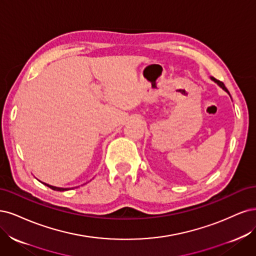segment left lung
I'll return each mask as SVG.
<instances>
[{"label": "left lung", "instance_id": "obj_1", "mask_svg": "<svg viewBox=\"0 0 256 256\" xmlns=\"http://www.w3.org/2000/svg\"><path fill=\"white\" fill-rule=\"evenodd\" d=\"M212 78V80L214 82H215V83H217V84H218V85H219V86H220V87H221L222 89H224V90H226V92H228V94H230V92H228V90L226 89V87L224 86V83H222V82H220V80H216L215 78Z\"/></svg>", "mask_w": 256, "mask_h": 256}]
</instances>
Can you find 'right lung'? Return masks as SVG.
<instances>
[{
  "label": "right lung",
  "instance_id": "right-lung-1",
  "mask_svg": "<svg viewBox=\"0 0 256 256\" xmlns=\"http://www.w3.org/2000/svg\"><path fill=\"white\" fill-rule=\"evenodd\" d=\"M42 183V182H41ZM42 184H44L46 186H48V187H50L51 189H53V190H56V192H64V190H68L69 188H60V187H55V186H52V185H48V184H46V183H42Z\"/></svg>",
  "mask_w": 256,
  "mask_h": 256
}]
</instances>
